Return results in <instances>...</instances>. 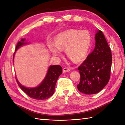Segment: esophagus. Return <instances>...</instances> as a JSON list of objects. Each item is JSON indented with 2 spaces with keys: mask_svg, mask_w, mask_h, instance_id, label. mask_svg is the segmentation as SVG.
Masks as SVG:
<instances>
[{
  "mask_svg": "<svg viewBox=\"0 0 125 125\" xmlns=\"http://www.w3.org/2000/svg\"><path fill=\"white\" fill-rule=\"evenodd\" d=\"M71 69L68 68L67 67H64L63 68V73H65V72H70Z\"/></svg>",
  "mask_w": 125,
  "mask_h": 125,
  "instance_id": "obj_1",
  "label": "esophagus"
}]
</instances>
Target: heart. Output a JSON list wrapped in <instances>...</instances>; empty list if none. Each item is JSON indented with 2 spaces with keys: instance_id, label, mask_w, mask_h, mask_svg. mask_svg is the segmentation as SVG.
Returning a JSON list of instances; mask_svg holds the SVG:
<instances>
[{
  "instance_id": "b5f03b06",
  "label": "heart",
  "mask_w": 125,
  "mask_h": 125,
  "mask_svg": "<svg viewBox=\"0 0 125 125\" xmlns=\"http://www.w3.org/2000/svg\"><path fill=\"white\" fill-rule=\"evenodd\" d=\"M92 43V36L88 30L71 29L59 33L55 38V45L49 44L50 50L56 56H60L61 50L73 62L83 60L89 51Z\"/></svg>"
}]
</instances>
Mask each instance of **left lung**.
I'll use <instances>...</instances> for the list:
<instances>
[{
	"label": "left lung",
	"mask_w": 125,
	"mask_h": 125,
	"mask_svg": "<svg viewBox=\"0 0 125 125\" xmlns=\"http://www.w3.org/2000/svg\"><path fill=\"white\" fill-rule=\"evenodd\" d=\"M95 47L78 68L80 75L78 90L85 94L98 93L106 85L110 78L112 54L102 31L95 34Z\"/></svg>",
	"instance_id": "8db88e82"
}]
</instances>
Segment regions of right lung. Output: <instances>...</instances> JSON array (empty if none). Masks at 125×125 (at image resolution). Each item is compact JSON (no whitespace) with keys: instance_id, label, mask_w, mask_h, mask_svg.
<instances>
[{"instance_id":"add662e5","label":"right lung","mask_w":125,"mask_h":125,"mask_svg":"<svg viewBox=\"0 0 125 125\" xmlns=\"http://www.w3.org/2000/svg\"><path fill=\"white\" fill-rule=\"evenodd\" d=\"M25 39H22L20 41L18 42L16 46L15 51L21 46L27 43L25 42ZM62 73V68L60 65H51L48 68L47 73L45 79L39 86L35 88L25 87L19 82L16 78V80L19 87L29 97L36 100H45L50 98L53 94L56 82Z\"/></svg>"}]
</instances>
